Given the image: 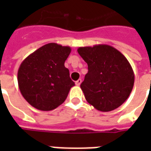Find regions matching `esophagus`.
I'll use <instances>...</instances> for the list:
<instances>
[{
	"mask_svg": "<svg viewBox=\"0 0 151 151\" xmlns=\"http://www.w3.org/2000/svg\"><path fill=\"white\" fill-rule=\"evenodd\" d=\"M81 83H82V79H78V81H76L75 82V84L77 86H80Z\"/></svg>",
	"mask_w": 151,
	"mask_h": 151,
	"instance_id": "34e87169",
	"label": "esophagus"
}]
</instances>
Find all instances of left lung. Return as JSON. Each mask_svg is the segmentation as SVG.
Segmentation results:
<instances>
[{"mask_svg":"<svg viewBox=\"0 0 151 151\" xmlns=\"http://www.w3.org/2000/svg\"><path fill=\"white\" fill-rule=\"evenodd\" d=\"M78 52L88 65L81 84L86 101L101 111L123 104L134 84L133 70L126 57L107 44L80 47Z\"/></svg>","mask_w":151,"mask_h":151,"instance_id":"left-lung-1","label":"left lung"}]
</instances>
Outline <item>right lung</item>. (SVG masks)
<instances>
[{"label": "right lung", "instance_id": "obj_1", "mask_svg": "<svg viewBox=\"0 0 151 151\" xmlns=\"http://www.w3.org/2000/svg\"><path fill=\"white\" fill-rule=\"evenodd\" d=\"M71 52L68 46L50 43L22 62L18 87L23 98L40 111H52L62 104L74 86L65 62Z\"/></svg>", "mask_w": 151, "mask_h": 151}]
</instances>
